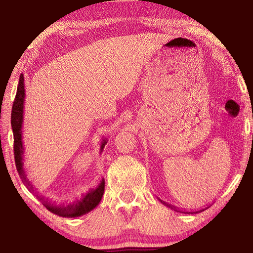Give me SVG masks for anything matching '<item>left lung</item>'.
Masks as SVG:
<instances>
[{
	"instance_id": "1",
	"label": "left lung",
	"mask_w": 253,
	"mask_h": 253,
	"mask_svg": "<svg viewBox=\"0 0 253 253\" xmlns=\"http://www.w3.org/2000/svg\"><path fill=\"white\" fill-rule=\"evenodd\" d=\"M161 202L163 203V204H165L166 207H169V208H170L172 210H175V208L174 207H172V205H169L168 203H165V202H163V201H161ZM175 211H177V210H175ZM179 211V210H178ZM201 211H203V210H200V211H196V212H184V213H198V212H201Z\"/></svg>"
}]
</instances>
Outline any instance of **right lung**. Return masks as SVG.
<instances>
[{"label":"right lung","mask_w":253,"mask_h":253,"mask_svg":"<svg viewBox=\"0 0 253 253\" xmlns=\"http://www.w3.org/2000/svg\"><path fill=\"white\" fill-rule=\"evenodd\" d=\"M24 99H25V89H24V76L23 74L20 75L18 90H16L15 99L12 107L11 114V126L13 130L14 137V158H15V166L18 169L21 179L28 190L31 192L33 190L32 183L29 181L25 174L23 168V157H24V146L22 140V126H23V113H24ZM106 138L101 140L100 145V153L104 151L105 145L107 144ZM105 192V179L102 178L100 183L98 184L96 188H92L87 193L81 195L79 200H76L75 202L63 205H55L50 202L49 200H44L43 198V205L52 212L55 215L63 216V217H77L84 215L85 213L92 211L98 204L100 203ZM42 199V198H41Z\"/></svg>","instance_id":"1"}]
</instances>
